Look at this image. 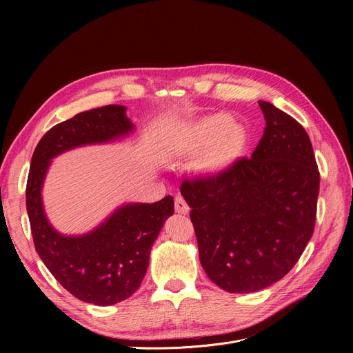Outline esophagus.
<instances>
[{
	"instance_id": "obj_1",
	"label": "esophagus",
	"mask_w": 353,
	"mask_h": 353,
	"mask_svg": "<svg viewBox=\"0 0 353 353\" xmlns=\"http://www.w3.org/2000/svg\"><path fill=\"white\" fill-rule=\"evenodd\" d=\"M174 209L180 214H188L190 212V208H189V205L186 203V200H184L180 194H177L174 197Z\"/></svg>"
}]
</instances>
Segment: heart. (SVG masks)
Here are the masks:
<instances>
[{
  "label": "heart",
  "mask_w": 353,
  "mask_h": 353,
  "mask_svg": "<svg viewBox=\"0 0 353 353\" xmlns=\"http://www.w3.org/2000/svg\"><path fill=\"white\" fill-rule=\"evenodd\" d=\"M228 125H229L228 117L210 116V117H206L205 120H201V123H199V125L196 127L194 136L200 141H209V140H213L214 137H217L221 132H223V130H226ZM226 161H228V159L223 153H217L212 159H209V161L205 165V169L210 173H217L223 169Z\"/></svg>",
  "instance_id": "heart-1"
}]
</instances>
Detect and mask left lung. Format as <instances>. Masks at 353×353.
<instances>
[{
  "label": "left lung",
  "instance_id": "left-lung-1",
  "mask_svg": "<svg viewBox=\"0 0 353 353\" xmlns=\"http://www.w3.org/2000/svg\"><path fill=\"white\" fill-rule=\"evenodd\" d=\"M250 159L214 176L183 181L200 263L230 293L272 286L299 261L316 219L319 172L305 128L269 101Z\"/></svg>",
  "mask_w": 353,
  "mask_h": 353
}]
</instances>
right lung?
Listing matches in <instances>:
<instances>
[{
    "label": "right lung",
    "instance_id": "right-lung-1",
    "mask_svg": "<svg viewBox=\"0 0 353 353\" xmlns=\"http://www.w3.org/2000/svg\"><path fill=\"white\" fill-rule=\"evenodd\" d=\"M125 107L113 104L79 113L50 128L37 144L27 180L26 201L35 250L44 265L77 299L108 306L130 298L141 285L153 243L174 213V200L124 203L84 234L55 230L43 205L51 160L72 148L121 140L134 132Z\"/></svg>",
    "mask_w": 353,
    "mask_h": 353
}]
</instances>
